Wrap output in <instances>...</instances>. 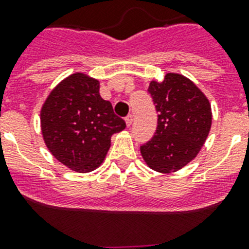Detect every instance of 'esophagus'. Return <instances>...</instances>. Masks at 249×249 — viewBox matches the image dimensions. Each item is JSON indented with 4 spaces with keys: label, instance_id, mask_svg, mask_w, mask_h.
<instances>
[{
    "label": "esophagus",
    "instance_id": "esophagus-1",
    "mask_svg": "<svg viewBox=\"0 0 249 249\" xmlns=\"http://www.w3.org/2000/svg\"><path fill=\"white\" fill-rule=\"evenodd\" d=\"M132 122H133V116H132V114H128L126 117V126L131 127Z\"/></svg>",
    "mask_w": 249,
    "mask_h": 249
}]
</instances>
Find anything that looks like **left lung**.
<instances>
[{
  "mask_svg": "<svg viewBox=\"0 0 249 249\" xmlns=\"http://www.w3.org/2000/svg\"><path fill=\"white\" fill-rule=\"evenodd\" d=\"M148 92L158 112L157 129L141 155L149 168L171 173L198 155L212 124L208 98L187 77L167 73L162 82L152 81Z\"/></svg>",
  "mask_w": 249,
  "mask_h": 249,
  "instance_id": "obj_1",
  "label": "left lung"
}]
</instances>
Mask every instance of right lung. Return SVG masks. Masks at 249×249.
<instances>
[{
  "label": "right lung",
  "instance_id": "obj_1",
  "mask_svg": "<svg viewBox=\"0 0 249 249\" xmlns=\"http://www.w3.org/2000/svg\"><path fill=\"white\" fill-rule=\"evenodd\" d=\"M126 122L100 96V82L81 72L66 77L48 94L41 109V129L48 151L80 173L101 166L114 133Z\"/></svg>",
  "mask_w": 249,
  "mask_h": 249
}]
</instances>
